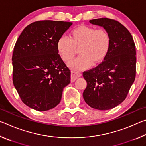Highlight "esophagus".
Here are the masks:
<instances>
[{
    "label": "esophagus",
    "mask_w": 146,
    "mask_h": 146,
    "mask_svg": "<svg viewBox=\"0 0 146 146\" xmlns=\"http://www.w3.org/2000/svg\"><path fill=\"white\" fill-rule=\"evenodd\" d=\"M82 76V74L79 72H76V71H71V82H73L76 78Z\"/></svg>",
    "instance_id": "34e87169"
}]
</instances>
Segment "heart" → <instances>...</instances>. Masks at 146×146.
Listing matches in <instances>:
<instances>
[{"label":"heart","mask_w":146,"mask_h":146,"mask_svg":"<svg viewBox=\"0 0 146 146\" xmlns=\"http://www.w3.org/2000/svg\"><path fill=\"white\" fill-rule=\"evenodd\" d=\"M110 44V36L104 29L80 25L71 31L70 38L61 36L56 48L64 62L70 61L75 55L76 49L79 48L80 56L68 65L73 70L80 71L102 62L109 52Z\"/></svg>","instance_id":"b5f03b06"}]
</instances>
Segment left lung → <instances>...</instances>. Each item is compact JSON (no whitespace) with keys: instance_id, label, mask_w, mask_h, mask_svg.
<instances>
[{"instance_id":"1","label":"left lung","mask_w":146,"mask_h":146,"mask_svg":"<svg viewBox=\"0 0 146 146\" xmlns=\"http://www.w3.org/2000/svg\"><path fill=\"white\" fill-rule=\"evenodd\" d=\"M93 25L102 27L110 36L107 56L97 67L83 73L87 87L83 93L85 102L98 110H109L122 103L134 82L136 49L130 32L115 20H90Z\"/></svg>"}]
</instances>
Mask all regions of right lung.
Returning <instances> with one entry per match:
<instances>
[{
    "label": "right lung",
    "instance_id": "right-lung-1",
    "mask_svg": "<svg viewBox=\"0 0 146 146\" xmlns=\"http://www.w3.org/2000/svg\"><path fill=\"white\" fill-rule=\"evenodd\" d=\"M72 25L64 21H41L27 26L17 39L12 56L13 82L23 102L38 111L60 103L71 72L56 48Z\"/></svg>",
    "mask_w": 146,
    "mask_h": 146
}]
</instances>
